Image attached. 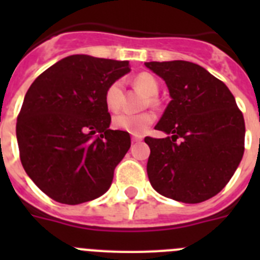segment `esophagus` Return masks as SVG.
<instances>
[{
	"label": "esophagus",
	"mask_w": 260,
	"mask_h": 260,
	"mask_svg": "<svg viewBox=\"0 0 260 260\" xmlns=\"http://www.w3.org/2000/svg\"><path fill=\"white\" fill-rule=\"evenodd\" d=\"M133 142H141L143 139V135L142 134H132Z\"/></svg>",
	"instance_id": "34e87169"
}]
</instances>
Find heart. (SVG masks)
Listing matches in <instances>:
<instances>
[{
    "instance_id": "1",
    "label": "heart",
    "mask_w": 260,
    "mask_h": 260,
    "mask_svg": "<svg viewBox=\"0 0 260 260\" xmlns=\"http://www.w3.org/2000/svg\"><path fill=\"white\" fill-rule=\"evenodd\" d=\"M135 87L142 89L147 96H150V103L155 104V96L158 93V82L150 73H141L133 79ZM104 102L110 112H117L121 109L123 104V86L121 80H114L113 83L108 86L104 95ZM155 114L152 112H143V113H130V112H121L113 117V126L118 130L132 133V134H141L146 132V128L155 122Z\"/></svg>"
}]
</instances>
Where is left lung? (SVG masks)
Instances as JSON below:
<instances>
[{"mask_svg": "<svg viewBox=\"0 0 260 260\" xmlns=\"http://www.w3.org/2000/svg\"><path fill=\"white\" fill-rule=\"evenodd\" d=\"M167 83L172 100L146 137L147 174L153 189L183 203H201L229 182L245 151V119L221 80L187 61L146 62Z\"/></svg>", "mask_w": 260, "mask_h": 260, "instance_id": "left-lung-1", "label": "left lung"}]
</instances>
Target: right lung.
<instances>
[{
  "mask_svg": "<svg viewBox=\"0 0 260 260\" xmlns=\"http://www.w3.org/2000/svg\"><path fill=\"white\" fill-rule=\"evenodd\" d=\"M128 71L127 61L74 54L41 73L27 91L17 119L20 161L53 201L84 203L112 185L132 139L109 128L104 95Z\"/></svg>",
  "mask_w": 260,
  "mask_h": 260,
  "instance_id": "1",
  "label": "right lung"
}]
</instances>
